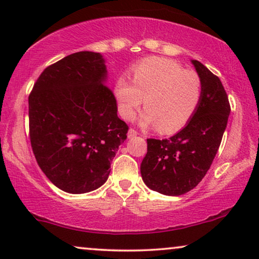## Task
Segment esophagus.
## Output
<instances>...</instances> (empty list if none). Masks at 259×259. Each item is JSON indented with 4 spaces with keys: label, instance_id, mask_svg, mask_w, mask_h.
I'll return each mask as SVG.
<instances>
[{
    "label": "esophagus",
    "instance_id": "esophagus-1",
    "mask_svg": "<svg viewBox=\"0 0 259 259\" xmlns=\"http://www.w3.org/2000/svg\"><path fill=\"white\" fill-rule=\"evenodd\" d=\"M137 134H138V131H136L134 128H130V130H128V138L136 137Z\"/></svg>",
    "mask_w": 259,
    "mask_h": 259
}]
</instances>
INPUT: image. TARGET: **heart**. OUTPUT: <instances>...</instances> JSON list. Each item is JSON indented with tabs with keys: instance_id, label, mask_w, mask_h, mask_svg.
Returning a JSON list of instances; mask_svg holds the SVG:
<instances>
[{
	"instance_id": "obj_1",
	"label": "heart",
	"mask_w": 259,
	"mask_h": 259,
	"mask_svg": "<svg viewBox=\"0 0 259 259\" xmlns=\"http://www.w3.org/2000/svg\"><path fill=\"white\" fill-rule=\"evenodd\" d=\"M132 82L120 76L114 95L119 114L131 120L143 104L140 116L145 127L157 126L159 132L173 133L190 121L199 106L203 84L199 75L164 58L145 59L132 68Z\"/></svg>"
}]
</instances>
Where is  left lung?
<instances>
[{"label":"left lung","mask_w":259,"mask_h":259,"mask_svg":"<svg viewBox=\"0 0 259 259\" xmlns=\"http://www.w3.org/2000/svg\"><path fill=\"white\" fill-rule=\"evenodd\" d=\"M192 63L203 84L196 113L168 139H147L140 165L144 183L165 196H180L201 182L221 146L231 111L219 77L197 60Z\"/></svg>","instance_id":"1"}]
</instances>
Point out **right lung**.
Wrapping results in <instances>:
<instances>
[{
	"label": "right lung",
	"mask_w": 259,
	"mask_h": 259,
	"mask_svg": "<svg viewBox=\"0 0 259 259\" xmlns=\"http://www.w3.org/2000/svg\"><path fill=\"white\" fill-rule=\"evenodd\" d=\"M100 53L77 52L48 66L30 92L29 138L46 177L60 190L86 193L108 178L127 138Z\"/></svg>",
	"instance_id": "right-lung-1"
}]
</instances>
